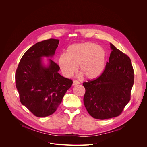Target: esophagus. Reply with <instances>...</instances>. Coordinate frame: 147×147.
I'll list each match as a JSON object with an SVG mask.
<instances>
[{
	"instance_id": "obj_1",
	"label": "esophagus",
	"mask_w": 147,
	"mask_h": 147,
	"mask_svg": "<svg viewBox=\"0 0 147 147\" xmlns=\"http://www.w3.org/2000/svg\"><path fill=\"white\" fill-rule=\"evenodd\" d=\"M79 84H80V82H79V81H77V80H74V81H73V86H77V85Z\"/></svg>"
}]
</instances>
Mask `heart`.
Instances as JSON below:
<instances>
[{"label": "heart", "instance_id": "1", "mask_svg": "<svg viewBox=\"0 0 147 147\" xmlns=\"http://www.w3.org/2000/svg\"><path fill=\"white\" fill-rule=\"evenodd\" d=\"M106 63L105 50L92 42L70 46L66 55H61L58 60L59 66L65 76L71 77L80 65V72L90 80H95L102 75Z\"/></svg>", "mask_w": 147, "mask_h": 147}]
</instances>
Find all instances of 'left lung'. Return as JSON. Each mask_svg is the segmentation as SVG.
I'll use <instances>...</instances> for the list:
<instances>
[{
  "mask_svg": "<svg viewBox=\"0 0 147 147\" xmlns=\"http://www.w3.org/2000/svg\"><path fill=\"white\" fill-rule=\"evenodd\" d=\"M112 52L103 73L83 83L84 103L94 118L104 120L118 116L130 99L134 70L129 56L110 44Z\"/></svg>",
  "mask_w": 147,
  "mask_h": 147,
  "instance_id": "1",
  "label": "left lung"
}]
</instances>
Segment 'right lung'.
<instances>
[{
	"mask_svg": "<svg viewBox=\"0 0 147 147\" xmlns=\"http://www.w3.org/2000/svg\"><path fill=\"white\" fill-rule=\"evenodd\" d=\"M59 42V39H49L34 44L23 55L16 72L20 102L37 117L53 114L73 84L58 73L59 66L49 59ZM44 57L49 58L47 65Z\"/></svg>",
	"mask_w": 147,
	"mask_h": 147,
	"instance_id": "1",
	"label": "right lung"
}]
</instances>
